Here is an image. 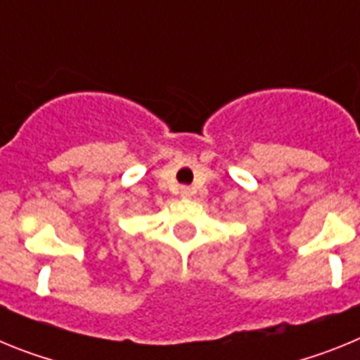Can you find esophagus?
Segmentation results:
<instances>
[{
  "instance_id": "obj_1",
  "label": "esophagus",
  "mask_w": 360,
  "mask_h": 360,
  "mask_svg": "<svg viewBox=\"0 0 360 360\" xmlns=\"http://www.w3.org/2000/svg\"><path fill=\"white\" fill-rule=\"evenodd\" d=\"M180 196H184V198H189V196H193V191H191V187H180Z\"/></svg>"
}]
</instances>
